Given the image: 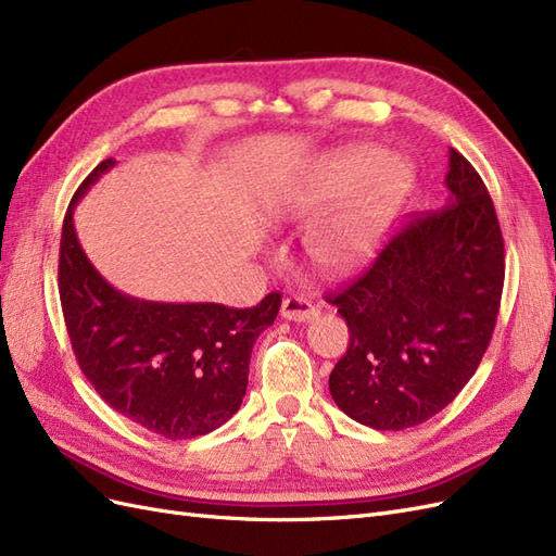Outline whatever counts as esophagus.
<instances>
[{"mask_svg": "<svg viewBox=\"0 0 556 556\" xmlns=\"http://www.w3.org/2000/svg\"><path fill=\"white\" fill-rule=\"evenodd\" d=\"M315 306L313 301H308L306 296H288L282 301L280 306V315L290 323H308V319L315 317Z\"/></svg>", "mask_w": 556, "mask_h": 556, "instance_id": "esophagus-1", "label": "esophagus"}]
</instances>
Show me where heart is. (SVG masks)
<instances>
[{"instance_id": "1", "label": "heart", "mask_w": 556, "mask_h": 556, "mask_svg": "<svg viewBox=\"0 0 556 556\" xmlns=\"http://www.w3.org/2000/svg\"><path fill=\"white\" fill-rule=\"evenodd\" d=\"M415 188V169L403 157H384L376 146H348L317 166L311 180L280 199L278 215L313 220L333 204H350L315 225L306 239L311 262L329 276H345L376 257L399 211Z\"/></svg>"}]
</instances>
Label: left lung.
Returning <instances> with one entry per match:
<instances>
[{
	"label": "left lung",
	"mask_w": 556,
	"mask_h": 556,
	"mask_svg": "<svg viewBox=\"0 0 556 556\" xmlns=\"http://www.w3.org/2000/svg\"><path fill=\"white\" fill-rule=\"evenodd\" d=\"M445 188L443 208L415 215L364 276L329 296L350 329L329 392L348 417L378 431L441 413L494 333L506 262L492 197L454 148Z\"/></svg>",
	"instance_id": "left-lung-1"
}]
</instances>
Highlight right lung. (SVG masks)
<instances>
[{
  "mask_svg": "<svg viewBox=\"0 0 556 556\" xmlns=\"http://www.w3.org/2000/svg\"><path fill=\"white\" fill-rule=\"evenodd\" d=\"M115 162L80 182L64 215L60 301L80 371L113 410L169 441L204 435L241 408L250 352L274 325L280 292L252 308L157 304L109 285L83 252L74 208Z\"/></svg>",
  "mask_w": 556,
  "mask_h": 556,
  "instance_id": "obj_1",
  "label": "right lung"
}]
</instances>
